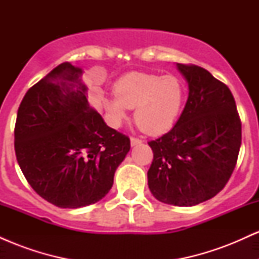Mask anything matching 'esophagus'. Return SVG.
I'll return each mask as SVG.
<instances>
[{
  "label": "esophagus",
  "mask_w": 259,
  "mask_h": 259,
  "mask_svg": "<svg viewBox=\"0 0 259 259\" xmlns=\"http://www.w3.org/2000/svg\"><path fill=\"white\" fill-rule=\"evenodd\" d=\"M142 140H140L138 138H130V144H132V146H135V145H139L141 144Z\"/></svg>",
  "instance_id": "1"
}]
</instances>
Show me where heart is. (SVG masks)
Returning <instances> with one entry per match:
<instances>
[{
  "label": "heart",
  "instance_id": "heart-1",
  "mask_svg": "<svg viewBox=\"0 0 259 259\" xmlns=\"http://www.w3.org/2000/svg\"><path fill=\"white\" fill-rule=\"evenodd\" d=\"M114 95L99 99L113 125L125 119L126 108H135L136 125L146 134L158 135L168 132L179 117L186 88L175 75L130 73L115 82Z\"/></svg>",
  "mask_w": 259,
  "mask_h": 259
}]
</instances>
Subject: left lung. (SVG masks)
<instances>
[{
	"label": "left lung",
	"mask_w": 259,
	"mask_h": 259,
	"mask_svg": "<svg viewBox=\"0 0 259 259\" xmlns=\"http://www.w3.org/2000/svg\"><path fill=\"white\" fill-rule=\"evenodd\" d=\"M177 67L189 85V97L173 129L148 141L153 160L147 179L158 201L190 207L227 185L241 146V120L224 82L198 65Z\"/></svg>",
	"instance_id": "left-lung-1"
}]
</instances>
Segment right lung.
<instances>
[{"mask_svg": "<svg viewBox=\"0 0 259 259\" xmlns=\"http://www.w3.org/2000/svg\"><path fill=\"white\" fill-rule=\"evenodd\" d=\"M81 74L69 62L57 65L26 91L14 127V150L25 179L61 208L102 200L130 150V139L90 107Z\"/></svg>", "mask_w": 259, "mask_h": 259, "instance_id": "obj_1", "label": "right lung"}]
</instances>
